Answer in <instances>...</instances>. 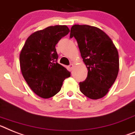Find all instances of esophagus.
Segmentation results:
<instances>
[{"label": "esophagus", "instance_id": "obj_1", "mask_svg": "<svg viewBox=\"0 0 135 135\" xmlns=\"http://www.w3.org/2000/svg\"><path fill=\"white\" fill-rule=\"evenodd\" d=\"M73 66H74V65H73V64H70V65H69V70H72L73 69Z\"/></svg>", "mask_w": 135, "mask_h": 135}]
</instances>
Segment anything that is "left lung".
<instances>
[{
    "mask_svg": "<svg viewBox=\"0 0 135 135\" xmlns=\"http://www.w3.org/2000/svg\"><path fill=\"white\" fill-rule=\"evenodd\" d=\"M70 37L77 40L88 76L79 83L80 91L91 99H99L108 93L119 71L117 48L103 30L89 25L71 27Z\"/></svg>",
    "mask_w": 135,
    "mask_h": 135,
    "instance_id": "8db88e82",
    "label": "left lung"
}]
</instances>
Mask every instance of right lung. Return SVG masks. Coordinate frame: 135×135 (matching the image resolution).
<instances>
[{
    "label": "right lung",
    "instance_id": "obj_1",
    "mask_svg": "<svg viewBox=\"0 0 135 135\" xmlns=\"http://www.w3.org/2000/svg\"><path fill=\"white\" fill-rule=\"evenodd\" d=\"M70 32L66 26H49L30 35L20 55L22 75L38 97L49 98L60 90L71 73L57 62L56 45Z\"/></svg>",
    "mask_w": 135,
    "mask_h": 135
}]
</instances>
